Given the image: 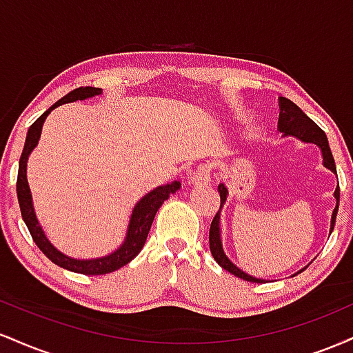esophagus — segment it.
Wrapping results in <instances>:
<instances>
[{"label": "esophagus", "instance_id": "34e87169", "mask_svg": "<svg viewBox=\"0 0 353 353\" xmlns=\"http://www.w3.org/2000/svg\"><path fill=\"white\" fill-rule=\"evenodd\" d=\"M210 181V169L209 165H199L192 174H190L189 184L192 185H205Z\"/></svg>", "mask_w": 353, "mask_h": 353}]
</instances>
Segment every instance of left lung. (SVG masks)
<instances>
[{
    "label": "left lung",
    "mask_w": 353,
    "mask_h": 353,
    "mask_svg": "<svg viewBox=\"0 0 353 353\" xmlns=\"http://www.w3.org/2000/svg\"><path fill=\"white\" fill-rule=\"evenodd\" d=\"M279 108H281V114H279V131L283 132V136H294L297 139H301L302 143H312L317 144L322 151V159H323V165L327 169H330L332 172L337 174V168H335V161L334 156H332L329 141H327L325 132L319 128L314 121L310 119L305 112L302 111L297 104H294L292 101L287 98H279ZM219 194H221V209L216 214V217L212 219V224H210V230H209V247H210V254L212 257L216 259V262L222 269H225L228 272L234 274L239 279H244L247 282H257V283H264L267 281L264 279H257L252 277V275L245 274L244 270H241L236 264L229 261L228 255L224 254V249H222V241H221V210L222 205L225 204L228 201V194L229 190L224 184L219 185ZM335 201H337V205H335L334 212H332V221H330V234L334 230L335 225V217H337V210H339V201H340V189L337 184V189L334 192Z\"/></svg>",
    "instance_id": "8db88e82"
}]
</instances>
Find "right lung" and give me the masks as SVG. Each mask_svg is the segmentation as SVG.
<instances>
[{"label":"right lung","mask_w":353,"mask_h":353,"mask_svg":"<svg viewBox=\"0 0 353 353\" xmlns=\"http://www.w3.org/2000/svg\"><path fill=\"white\" fill-rule=\"evenodd\" d=\"M103 92V89L99 88H78L74 91L68 92L64 98H61L58 103H54L48 109L46 112H43L33 124L30 125L26 134V143H24L21 157H19V169H18V181H16V194H18V202L19 209H21V216L24 224H26L28 230H30L31 237L36 242V245L41 249V252L50 259L51 262H54L56 265L63 267V269L71 270V272H79L86 275H103L114 272V270L121 269L125 264L132 261L137 254L141 252L145 244V239H148L149 230H151L152 221L156 217V212L159 210L161 205L164 204L165 199H169L171 194L176 192L177 189H181V182L174 181L171 184L159 185V188L152 189L151 192H148L141 201H137V204L132 209L131 219H129L128 232H125L124 242L121 244L114 252L104 255V257L98 259H72L64 255L61 250L56 249L54 245L48 241V237L44 236L43 228L39 225L38 219H36L34 208H33V197H31L30 185H28V177H26V165H28V157L33 152V149L38 144L39 136H41V129L48 114L54 108L61 106V104L66 103H74V101H83L94 98Z\"/></svg>","instance_id":"right-lung-1"}]
</instances>
